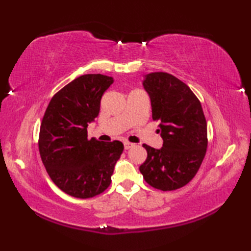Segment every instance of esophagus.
<instances>
[{"instance_id":"1","label":"esophagus","mask_w":251,"mask_h":251,"mask_svg":"<svg viewBox=\"0 0 251 251\" xmlns=\"http://www.w3.org/2000/svg\"><path fill=\"white\" fill-rule=\"evenodd\" d=\"M134 147V143H130V142H124V148H125V150H129L130 148H132Z\"/></svg>"}]
</instances>
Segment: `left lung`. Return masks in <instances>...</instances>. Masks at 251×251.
I'll use <instances>...</instances> for the list:
<instances>
[{"label": "left lung", "mask_w": 251, "mask_h": 251, "mask_svg": "<svg viewBox=\"0 0 251 251\" xmlns=\"http://www.w3.org/2000/svg\"><path fill=\"white\" fill-rule=\"evenodd\" d=\"M142 85L151 100L152 119L159 121L163 147L147 145L146 162L139 167L143 179L162 191L182 188L199 172L207 150V123L188 85L166 72L145 75Z\"/></svg>", "instance_id": "obj_1"}]
</instances>
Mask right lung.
<instances>
[{
	"label": "right lung",
	"mask_w": 251,
	"mask_h": 251,
	"mask_svg": "<svg viewBox=\"0 0 251 251\" xmlns=\"http://www.w3.org/2000/svg\"><path fill=\"white\" fill-rule=\"evenodd\" d=\"M113 77L85 74L60 89L47 106L39 138L40 155L50 179L65 193L89 199L108 189L124 146L87 139Z\"/></svg>",
	"instance_id": "add662e5"
}]
</instances>
